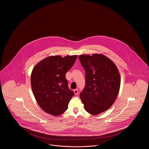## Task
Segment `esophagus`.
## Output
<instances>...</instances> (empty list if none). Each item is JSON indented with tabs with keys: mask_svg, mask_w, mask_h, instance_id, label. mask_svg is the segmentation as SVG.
<instances>
[{
	"mask_svg": "<svg viewBox=\"0 0 149 149\" xmlns=\"http://www.w3.org/2000/svg\"><path fill=\"white\" fill-rule=\"evenodd\" d=\"M74 92L75 93V95H77L78 94V90L77 89H74Z\"/></svg>",
	"mask_w": 149,
	"mask_h": 149,
	"instance_id": "obj_1",
	"label": "esophagus"
}]
</instances>
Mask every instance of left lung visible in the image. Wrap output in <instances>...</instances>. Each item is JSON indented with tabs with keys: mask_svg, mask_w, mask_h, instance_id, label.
Wrapping results in <instances>:
<instances>
[{
	"mask_svg": "<svg viewBox=\"0 0 149 149\" xmlns=\"http://www.w3.org/2000/svg\"><path fill=\"white\" fill-rule=\"evenodd\" d=\"M85 71V86L79 96L86 112L97 115L113 105L120 88L119 71L107 57L95 54L79 56Z\"/></svg>",
	"mask_w": 149,
	"mask_h": 149,
	"instance_id": "8db88e82",
	"label": "left lung"
}]
</instances>
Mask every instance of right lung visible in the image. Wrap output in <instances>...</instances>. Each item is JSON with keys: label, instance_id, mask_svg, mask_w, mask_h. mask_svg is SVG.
Masks as SVG:
<instances>
[{"label": "right lung", "instance_id": "right-lung-1", "mask_svg": "<svg viewBox=\"0 0 149 149\" xmlns=\"http://www.w3.org/2000/svg\"><path fill=\"white\" fill-rule=\"evenodd\" d=\"M77 55L51 56L44 58L33 69L31 83L36 100L43 110L57 116L65 112L74 93L69 89L65 78Z\"/></svg>", "mask_w": 149, "mask_h": 149}]
</instances>
